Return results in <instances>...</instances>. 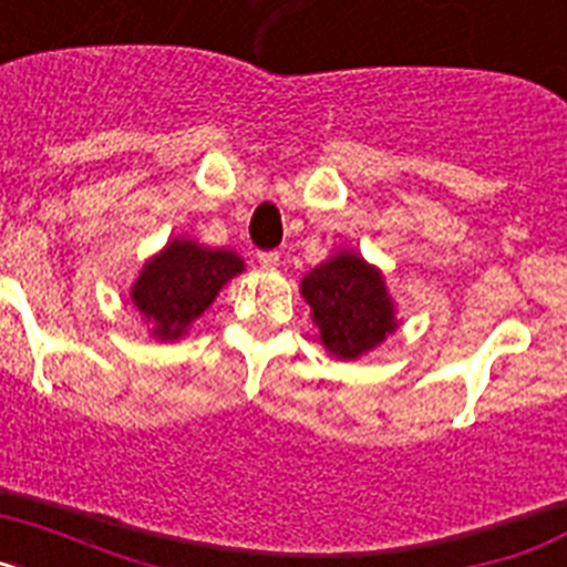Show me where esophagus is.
Returning a JSON list of instances; mask_svg holds the SVG:
<instances>
[{"instance_id":"34e87169","label":"esophagus","mask_w":567,"mask_h":567,"mask_svg":"<svg viewBox=\"0 0 567 567\" xmlns=\"http://www.w3.org/2000/svg\"><path fill=\"white\" fill-rule=\"evenodd\" d=\"M278 260H280L278 249H260V252H258V264L264 269H275V267H278Z\"/></svg>"}]
</instances>
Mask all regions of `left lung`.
<instances>
[{
	"mask_svg": "<svg viewBox=\"0 0 567 567\" xmlns=\"http://www.w3.org/2000/svg\"><path fill=\"white\" fill-rule=\"evenodd\" d=\"M300 292L312 307L320 340L343 360L360 358L394 329L392 300L374 267L340 252L303 278Z\"/></svg>",
	"mask_w": 567,
	"mask_h": 567,
	"instance_id": "1",
	"label": "left lung"
}]
</instances>
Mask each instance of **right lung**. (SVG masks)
<instances>
[{"label":"right lung","instance_id":"obj_1","mask_svg":"<svg viewBox=\"0 0 567 567\" xmlns=\"http://www.w3.org/2000/svg\"><path fill=\"white\" fill-rule=\"evenodd\" d=\"M244 269V260L229 249H207L193 240H173L155 255L135 280L133 303L162 340L182 338L218 295L233 275Z\"/></svg>","mask_w":567,"mask_h":567}]
</instances>
